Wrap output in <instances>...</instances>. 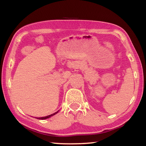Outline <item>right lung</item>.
Returning a JSON list of instances; mask_svg holds the SVG:
<instances>
[{
  "mask_svg": "<svg viewBox=\"0 0 146 146\" xmlns=\"http://www.w3.org/2000/svg\"><path fill=\"white\" fill-rule=\"evenodd\" d=\"M58 112V111H56V113H53V114H51V115H48V116H46V117H40V118H37L38 119H40V120H44V119H46V118H49V117H52V116H53L54 115H55L56 113H57Z\"/></svg>",
  "mask_w": 146,
  "mask_h": 146,
  "instance_id": "1",
  "label": "right lung"
}]
</instances>
